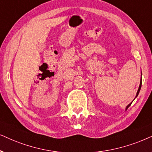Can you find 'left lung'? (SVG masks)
<instances>
[{
  "instance_id": "obj_1",
  "label": "left lung",
  "mask_w": 152,
  "mask_h": 152,
  "mask_svg": "<svg viewBox=\"0 0 152 152\" xmlns=\"http://www.w3.org/2000/svg\"><path fill=\"white\" fill-rule=\"evenodd\" d=\"M141 86H142V81H141V83H140V87H139V89H138L137 92V95H136V97H137V96L138 95V94H139V93H140V89H141ZM131 104H132V103H130V104H129L128 105L127 107H126V110H127L128 107H129L130 106V105H131Z\"/></svg>"
}]
</instances>
